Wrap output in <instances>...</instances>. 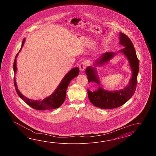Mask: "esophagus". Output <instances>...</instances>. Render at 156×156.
Masks as SVG:
<instances>
[{"mask_svg":"<svg viewBox=\"0 0 156 156\" xmlns=\"http://www.w3.org/2000/svg\"><path fill=\"white\" fill-rule=\"evenodd\" d=\"M86 63H85V62H81V63H80V69L81 71H83V70H85V69L86 67Z\"/></svg>","mask_w":156,"mask_h":156,"instance_id":"esophagus-1","label":"esophagus"}]
</instances>
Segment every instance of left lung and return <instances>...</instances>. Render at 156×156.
<instances>
[{"label":"left lung","mask_w":156,"mask_h":156,"mask_svg":"<svg viewBox=\"0 0 156 156\" xmlns=\"http://www.w3.org/2000/svg\"><path fill=\"white\" fill-rule=\"evenodd\" d=\"M120 45L124 47L119 52L125 55L129 61L132 75L129 82L123 89L108 91L100 86V79L95 67L88 66L85 70L89 83L94 82L99 86L98 89L91 91L87 89L88 97L94 106L104 109L116 108L123 105L132 98L136 91L139 72V60L132 41L124 33H119ZM116 55L115 52H105L93 63L94 66H102Z\"/></svg>","instance_id":"1"}]
</instances>
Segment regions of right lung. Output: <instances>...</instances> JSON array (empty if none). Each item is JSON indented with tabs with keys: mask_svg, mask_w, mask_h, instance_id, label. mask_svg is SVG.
I'll return each mask as SVG.
<instances>
[{
	"mask_svg": "<svg viewBox=\"0 0 156 156\" xmlns=\"http://www.w3.org/2000/svg\"><path fill=\"white\" fill-rule=\"evenodd\" d=\"M25 40L26 39L24 38L22 43V46L19 52H20V50H22V47L23 46ZM19 52L17 53L14 61L13 70L14 75L16 74V72H17L16 60H17V57ZM79 67H75L69 71L66 74V75L63 77V79L61 80L60 84L58 85V86H57L56 89L54 91V92L51 95H50V96L47 97L43 100H34L30 99L29 98L24 96L22 93H20L18 88L15 76L14 77V83L15 88L18 96H20L25 103H27L30 107L33 108V109L41 110L55 109L61 106V105L65 101V100L66 98V94L67 87L69 86L70 81L79 75Z\"/></svg>",
	"mask_w": 156,
	"mask_h": 156,
	"instance_id": "1",
	"label": "right lung"
}]
</instances>
